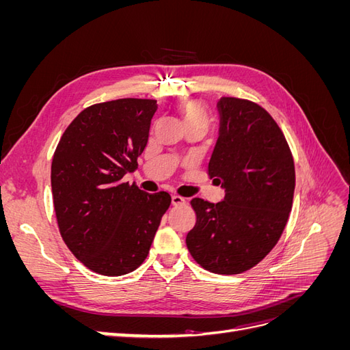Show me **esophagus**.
Here are the masks:
<instances>
[{
  "instance_id": "34e87169",
  "label": "esophagus",
  "mask_w": 350,
  "mask_h": 350,
  "mask_svg": "<svg viewBox=\"0 0 350 350\" xmlns=\"http://www.w3.org/2000/svg\"><path fill=\"white\" fill-rule=\"evenodd\" d=\"M171 201H172V206L185 204V198H183L181 196H178V194H174V196L171 197Z\"/></svg>"
}]
</instances>
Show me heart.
I'll return each instance as SVG.
<instances>
[{"mask_svg":"<svg viewBox=\"0 0 350 350\" xmlns=\"http://www.w3.org/2000/svg\"><path fill=\"white\" fill-rule=\"evenodd\" d=\"M183 121L185 126H201V129L207 130L210 124V116L206 111V108L200 102H188L181 108Z\"/></svg>","mask_w":350,"mask_h":350,"instance_id":"b5f03b06","label":"heart"}]
</instances>
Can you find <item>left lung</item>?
<instances>
[{
  "label": "left lung",
  "mask_w": 350,
  "mask_h": 350,
  "mask_svg": "<svg viewBox=\"0 0 350 350\" xmlns=\"http://www.w3.org/2000/svg\"><path fill=\"white\" fill-rule=\"evenodd\" d=\"M217 111L208 175L225 188V197L216 204L191 200L197 220L185 242L203 269L238 274L278 243L292 208L295 165L279 125L260 105L220 98Z\"/></svg>",
  "instance_id": "8db88e82"
}]
</instances>
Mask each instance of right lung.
<instances>
[{
  "label": "right lung",
  "instance_id": "right-lung-1",
  "mask_svg": "<svg viewBox=\"0 0 350 350\" xmlns=\"http://www.w3.org/2000/svg\"><path fill=\"white\" fill-rule=\"evenodd\" d=\"M157 109L153 99L92 105L67 126L52 157L51 185L59 234L84 266L122 276L146 260L171 204L122 183L137 167Z\"/></svg>",
  "mask_w": 350,
  "mask_h": 350
}]
</instances>
